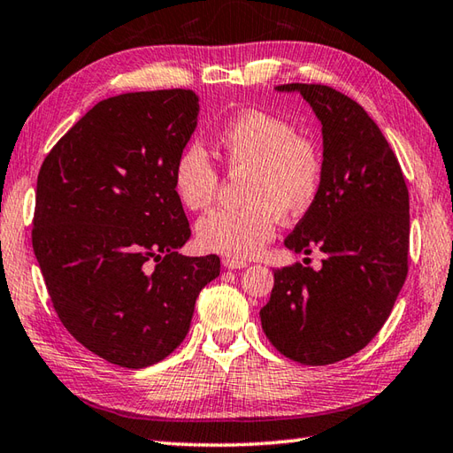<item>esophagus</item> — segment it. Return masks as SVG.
<instances>
[{"instance_id":"esophagus-1","label":"esophagus","mask_w":453,"mask_h":453,"mask_svg":"<svg viewBox=\"0 0 453 453\" xmlns=\"http://www.w3.org/2000/svg\"><path fill=\"white\" fill-rule=\"evenodd\" d=\"M223 266L228 268V270H242V268L249 266V262L241 260V258H230V256H226V258L223 260Z\"/></svg>"}]
</instances>
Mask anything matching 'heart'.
Instances as JSON below:
<instances>
[{
	"label": "heart",
	"mask_w": 453,
	"mask_h": 453,
	"mask_svg": "<svg viewBox=\"0 0 453 453\" xmlns=\"http://www.w3.org/2000/svg\"><path fill=\"white\" fill-rule=\"evenodd\" d=\"M228 172L244 173L241 209H217L197 223L201 249L230 258L260 254L276 233L278 217L297 219L319 197L323 159L310 138L281 118L246 110L215 135ZM173 195L183 209L204 211L219 189V172L197 143L177 153L172 169Z\"/></svg>",
	"instance_id": "heart-1"
}]
</instances>
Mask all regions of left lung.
Wrapping results in <instances>:
<instances>
[{"label": "left lung", "mask_w": 453, "mask_h": 453, "mask_svg": "<svg viewBox=\"0 0 453 453\" xmlns=\"http://www.w3.org/2000/svg\"><path fill=\"white\" fill-rule=\"evenodd\" d=\"M276 90L300 92L323 134L319 197L284 244L303 254L318 249L326 258L319 270L300 262L276 270L260 321L288 359L331 365L369 345L403 289L408 187L395 151L361 104L323 84Z\"/></svg>", "instance_id": "8db88e82"}]
</instances>
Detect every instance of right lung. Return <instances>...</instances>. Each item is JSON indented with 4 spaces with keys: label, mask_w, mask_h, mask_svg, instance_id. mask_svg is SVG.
<instances>
[{
    "label": "right lung",
    "mask_w": 453,
    "mask_h": 453,
    "mask_svg": "<svg viewBox=\"0 0 453 453\" xmlns=\"http://www.w3.org/2000/svg\"><path fill=\"white\" fill-rule=\"evenodd\" d=\"M193 90L98 102L37 177L33 250L68 333L108 363L143 369L181 345L217 254L183 256L191 228L172 169L197 127Z\"/></svg>",
    "instance_id": "1"
}]
</instances>
